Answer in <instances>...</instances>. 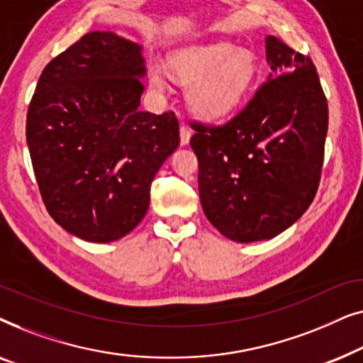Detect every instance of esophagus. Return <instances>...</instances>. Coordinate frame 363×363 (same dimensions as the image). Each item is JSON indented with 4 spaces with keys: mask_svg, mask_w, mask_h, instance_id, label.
I'll use <instances>...</instances> for the list:
<instances>
[{
    "mask_svg": "<svg viewBox=\"0 0 363 363\" xmlns=\"http://www.w3.org/2000/svg\"><path fill=\"white\" fill-rule=\"evenodd\" d=\"M190 137H191V128L186 125V123H182L180 125V142L182 145H186L188 142H190Z\"/></svg>",
    "mask_w": 363,
    "mask_h": 363,
    "instance_id": "obj_1",
    "label": "esophagus"
}]
</instances>
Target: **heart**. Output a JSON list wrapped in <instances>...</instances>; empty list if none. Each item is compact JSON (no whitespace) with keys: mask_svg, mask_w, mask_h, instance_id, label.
Here are the masks:
<instances>
[{"mask_svg":"<svg viewBox=\"0 0 363 363\" xmlns=\"http://www.w3.org/2000/svg\"><path fill=\"white\" fill-rule=\"evenodd\" d=\"M172 69L188 87V101L205 117H221L240 106L256 76L251 54L238 52L230 43H211L183 49L172 57ZM152 84L163 87L165 76L152 71Z\"/></svg>","mask_w":363,"mask_h":363,"instance_id":"obj_1","label":"heart"}]
</instances>
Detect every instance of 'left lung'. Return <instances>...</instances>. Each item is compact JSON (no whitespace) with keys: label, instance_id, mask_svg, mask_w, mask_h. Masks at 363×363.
Returning a JSON list of instances; mask_svg holds the SVG:
<instances>
[{"label":"left lung","instance_id":"1","mask_svg":"<svg viewBox=\"0 0 363 363\" xmlns=\"http://www.w3.org/2000/svg\"><path fill=\"white\" fill-rule=\"evenodd\" d=\"M271 72L235 117L190 122L203 211L236 242L271 240L304 215L320 182L329 107L315 66L266 39Z\"/></svg>","mask_w":363,"mask_h":363}]
</instances>
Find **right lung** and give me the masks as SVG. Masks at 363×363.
Segmentation results:
<instances>
[{
    "label": "right lung",
    "instance_id": "1",
    "mask_svg": "<svg viewBox=\"0 0 363 363\" xmlns=\"http://www.w3.org/2000/svg\"><path fill=\"white\" fill-rule=\"evenodd\" d=\"M142 46L87 33L44 67L26 117L46 210L71 235L111 242L143 220L150 185L180 145L175 112L138 111Z\"/></svg>",
    "mask_w": 363,
    "mask_h": 363
}]
</instances>
